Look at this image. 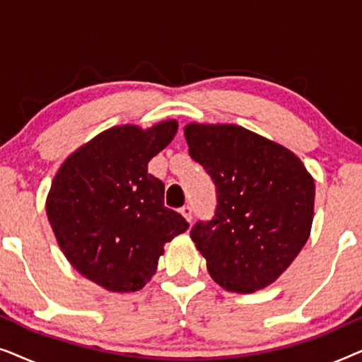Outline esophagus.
Segmentation results:
<instances>
[{"mask_svg": "<svg viewBox=\"0 0 362 362\" xmlns=\"http://www.w3.org/2000/svg\"><path fill=\"white\" fill-rule=\"evenodd\" d=\"M180 212H181L182 217H185L187 222L192 221V209H191V206H182L181 209H180Z\"/></svg>", "mask_w": 362, "mask_h": 362, "instance_id": "esophagus-1", "label": "esophagus"}]
</instances>
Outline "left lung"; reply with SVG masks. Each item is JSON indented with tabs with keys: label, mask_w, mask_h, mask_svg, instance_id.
Masks as SVG:
<instances>
[{
	"label": "left lung",
	"mask_w": 362,
	"mask_h": 362,
	"mask_svg": "<svg viewBox=\"0 0 362 362\" xmlns=\"http://www.w3.org/2000/svg\"><path fill=\"white\" fill-rule=\"evenodd\" d=\"M189 155L216 185V214L191 239L216 284L254 293L279 279L308 240L315 180L288 148L230 123L185 127Z\"/></svg>",
	"instance_id": "left-lung-1"
}]
</instances>
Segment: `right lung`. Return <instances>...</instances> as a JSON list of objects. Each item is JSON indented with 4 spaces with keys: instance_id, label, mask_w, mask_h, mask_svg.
I'll return each mask as SVG.
<instances>
[{
    "instance_id": "add662e5",
    "label": "right lung",
    "mask_w": 362,
    "mask_h": 362,
    "mask_svg": "<svg viewBox=\"0 0 362 362\" xmlns=\"http://www.w3.org/2000/svg\"><path fill=\"white\" fill-rule=\"evenodd\" d=\"M176 132V120L146 130L108 128L67 156L54 176L46 212L57 244L78 274L108 291L141 290L166 242L189 227L165 207V185L148 173Z\"/></svg>"
}]
</instances>
